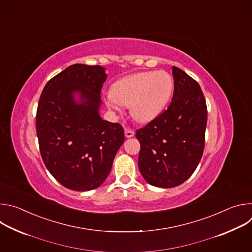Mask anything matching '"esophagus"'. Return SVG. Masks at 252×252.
I'll return each mask as SVG.
<instances>
[{"label":"esophagus","mask_w":252,"mask_h":252,"mask_svg":"<svg viewBox=\"0 0 252 252\" xmlns=\"http://www.w3.org/2000/svg\"><path fill=\"white\" fill-rule=\"evenodd\" d=\"M125 135H126V137H132L134 135V131L130 128H126L125 129Z\"/></svg>","instance_id":"esophagus-1"}]
</instances>
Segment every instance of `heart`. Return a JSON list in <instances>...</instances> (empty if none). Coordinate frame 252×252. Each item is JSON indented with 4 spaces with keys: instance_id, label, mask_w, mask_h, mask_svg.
Wrapping results in <instances>:
<instances>
[{
    "instance_id": "b5f03b06",
    "label": "heart",
    "mask_w": 252,
    "mask_h": 252,
    "mask_svg": "<svg viewBox=\"0 0 252 252\" xmlns=\"http://www.w3.org/2000/svg\"><path fill=\"white\" fill-rule=\"evenodd\" d=\"M172 89V78L166 71H141L116 82L105 102L116 111L120 105H129L130 115L136 122L149 123L164 109Z\"/></svg>"
}]
</instances>
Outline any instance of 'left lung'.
<instances>
[{"label": "left lung", "instance_id": "8db88e82", "mask_svg": "<svg viewBox=\"0 0 252 252\" xmlns=\"http://www.w3.org/2000/svg\"><path fill=\"white\" fill-rule=\"evenodd\" d=\"M174 91L163 113L136 130L138 168L150 185L170 189L196 169L204 150L207 109L203 93L191 77L172 66Z\"/></svg>", "mask_w": 252, "mask_h": 252}]
</instances>
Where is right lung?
Returning <instances> with one entry per match:
<instances>
[{
  "label": "right lung",
  "instance_id": "add662e5",
  "mask_svg": "<svg viewBox=\"0 0 252 252\" xmlns=\"http://www.w3.org/2000/svg\"><path fill=\"white\" fill-rule=\"evenodd\" d=\"M105 80L104 67L75 63L51 79L41 94L35 117L41 156L68 189L100 187L125 141L124 127L98 113Z\"/></svg>",
  "mask_w": 252,
  "mask_h": 252
}]
</instances>
